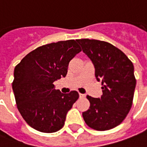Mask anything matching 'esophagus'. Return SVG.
<instances>
[{
  "label": "esophagus",
  "instance_id": "obj_1",
  "mask_svg": "<svg viewBox=\"0 0 147 147\" xmlns=\"http://www.w3.org/2000/svg\"><path fill=\"white\" fill-rule=\"evenodd\" d=\"M85 97H86V95H85V94H80V98H84Z\"/></svg>",
  "mask_w": 147,
  "mask_h": 147
}]
</instances>
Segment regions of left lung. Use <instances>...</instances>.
<instances>
[{"instance_id":"obj_1","label":"left lung","mask_w":147,"mask_h":147,"mask_svg":"<svg viewBox=\"0 0 147 147\" xmlns=\"http://www.w3.org/2000/svg\"><path fill=\"white\" fill-rule=\"evenodd\" d=\"M76 41L94 65L103 93L101 98L86 96L90 106L83 113V120L97 131L112 129L122 123L132 105L136 85L132 62L109 42L88 38Z\"/></svg>"}]
</instances>
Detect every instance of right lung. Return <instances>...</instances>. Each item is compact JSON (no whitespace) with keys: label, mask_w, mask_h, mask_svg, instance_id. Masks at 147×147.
Here are the masks:
<instances>
[{"label":"right lung","mask_w":147,"mask_h":147,"mask_svg":"<svg viewBox=\"0 0 147 147\" xmlns=\"http://www.w3.org/2000/svg\"><path fill=\"white\" fill-rule=\"evenodd\" d=\"M80 51L76 40L53 42L29 53L15 67L12 90L17 109L34 129L52 133L64 126L79 93L62 94L53 83L66 76L69 62Z\"/></svg>","instance_id":"1"}]
</instances>
